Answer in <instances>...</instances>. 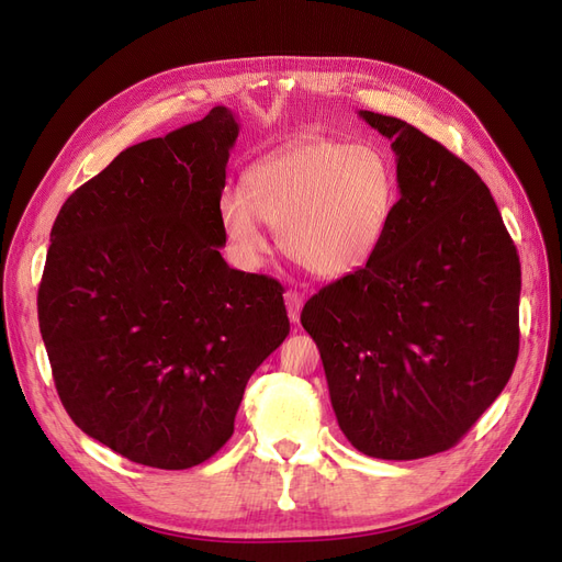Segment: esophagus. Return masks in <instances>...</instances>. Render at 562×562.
Listing matches in <instances>:
<instances>
[{
  "label": "esophagus",
  "mask_w": 562,
  "mask_h": 562,
  "mask_svg": "<svg viewBox=\"0 0 562 562\" xmlns=\"http://www.w3.org/2000/svg\"><path fill=\"white\" fill-rule=\"evenodd\" d=\"M283 300H285V310H288V318H291L293 323H297L300 321V312H302V307H304V295L300 293V291H285V295H283Z\"/></svg>",
  "instance_id": "esophagus-1"
}]
</instances>
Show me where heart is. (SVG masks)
Masks as SVG:
<instances>
[{
  "label": "heart",
  "mask_w": 562,
  "mask_h": 562,
  "mask_svg": "<svg viewBox=\"0 0 562 562\" xmlns=\"http://www.w3.org/2000/svg\"><path fill=\"white\" fill-rule=\"evenodd\" d=\"M396 203V176L382 149L312 138L255 161L246 192L225 187L220 225L236 258L258 265L269 250L262 223L310 274L339 279L380 248Z\"/></svg>",
  "instance_id": "heart-1"
}]
</instances>
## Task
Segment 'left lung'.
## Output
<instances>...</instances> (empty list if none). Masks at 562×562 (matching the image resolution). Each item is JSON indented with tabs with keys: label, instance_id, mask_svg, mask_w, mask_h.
<instances>
[{
	"label": "left lung",
	"instance_id": "1",
	"mask_svg": "<svg viewBox=\"0 0 562 562\" xmlns=\"http://www.w3.org/2000/svg\"><path fill=\"white\" fill-rule=\"evenodd\" d=\"M359 114L391 140L401 199L368 265L321 288L300 321L349 443L419 459L450 450L512 378L520 260L469 164L396 116Z\"/></svg>",
	"mask_w": 562,
	"mask_h": 562
}]
</instances>
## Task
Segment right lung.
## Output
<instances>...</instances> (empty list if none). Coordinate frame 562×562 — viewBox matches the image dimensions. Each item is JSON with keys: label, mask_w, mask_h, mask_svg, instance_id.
Wrapping results in <instances>:
<instances>
[{"label": "right lung", "mask_w": 562, "mask_h": 562, "mask_svg": "<svg viewBox=\"0 0 562 562\" xmlns=\"http://www.w3.org/2000/svg\"><path fill=\"white\" fill-rule=\"evenodd\" d=\"M236 135L217 105L124 149L50 229L37 312L58 396L83 434L135 464L213 457L250 375L291 333L281 283L220 255Z\"/></svg>", "instance_id": "right-lung-1"}]
</instances>
